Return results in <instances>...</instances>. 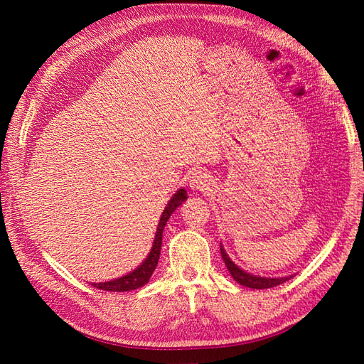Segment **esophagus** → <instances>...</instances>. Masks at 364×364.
<instances>
[{
    "mask_svg": "<svg viewBox=\"0 0 364 364\" xmlns=\"http://www.w3.org/2000/svg\"><path fill=\"white\" fill-rule=\"evenodd\" d=\"M189 188L197 192H208L213 188V181L208 173L205 172H194L189 178Z\"/></svg>",
    "mask_w": 364,
    "mask_h": 364,
    "instance_id": "34e87169",
    "label": "esophagus"
}]
</instances>
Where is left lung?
<instances>
[{
	"instance_id": "left-lung-1",
	"label": "left lung",
	"mask_w": 364,
	"mask_h": 364,
	"mask_svg": "<svg viewBox=\"0 0 364 364\" xmlns=\"http://www.w3.org/2000/svg\"><path fill=\"white\" fill-rule=\"evenodd\" d=\"M220 253H222V258L223 262H225V266L228 269V272L231 274V277L235 278V280L242 284L247 286V288H252V289H267V288H274V286L282 284L284 282H288L289 278H292L291 275L288 277H278V278H270V277H259V275H253L245 272L239 266H236L231 258L228 257V253L223 249V245L220 244Z\"/></svg>"
}]
</instances>
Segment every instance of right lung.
<instances>
[{
	"label": "right lung",
	"instance_id": "obj_1",
	"mask_svg": "<svg viewBox=\"0 0 364 364\" xmlns=\"http://www.w3.org/2000/svg\"><path fill=\"white\" fill-rule=\"evenodd\" d=\"M186 198H188V192H186V189L181 188V189H178L172 196V198L168 200L167 206L164 208V211H162V214H161L151 250L149 253V257L142 261L141 266L136 267L133 272H129L120 278H115V280L105 282V283H92V286H95V288L103 289V291L125 292V291H133L137 288H142L144 284L149 283L151 274L154 272V269H156V266H158V259L161 255V244H162V231H164V227H166V223H167L170 215H172V213Z\"/></svg>",
	"mask_w": 364,
	"mask_h": 364
}]
</instances>
